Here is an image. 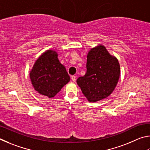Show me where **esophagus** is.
Returning <instances> with one entry per match:
<instances>
[{
    "label": "esophagus",
    "mask_w": 150,
    "mask_h": 150,
    "mask_svg": "<svg viewBox=\"0 0 150 150\" xmlns=\"http://www.w3.org/2000/svg\"><path fill=\"white\" fill-rule=\"evenodd\" d=\"M71 79L73 81V82H76V78L75 76H71Z\"/></svg>",
    "instance_id": "esophagus-1"
}]
</instances>
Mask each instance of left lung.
Here are the masks:
<instances>
[{"mask_svg":"<svg viewBox=\"0 0 150 150\" xmlns=\"http://www.w3.org/2000/svg\"><path fill=\"white\" fill-rule=\"evenodd\" d=\"M87 72L77 79L78 85L88 100L96 102L111 95L120 76V65L115 57L99 45L89 51Z\"/></svg>","mask_w":150,"mask_h":150,"instance_id":"left-lung-1","label":"left lung"}]
</instances>
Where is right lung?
Here are the masks:
<instances>
[{
    "instance_id": "add662e5",
    "label": "right lung",
    "mask_w": 150,
    "mask_h": 150,
    "mask_svg": "<svg viewBox=\"0 0 150 150\" xmlns=\"http://www.w3.org/2000/svg\"><path fill=\"white\" fill-rule=\"evenodd\" d=\"M55 51L48 50L36 60L30 73L35 90L49 98H53L70 80L65 67L58 59Z\"/></svg>"
}]
</instances>
